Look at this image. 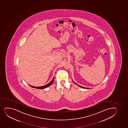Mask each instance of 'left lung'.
Wrapping results in <instances>:
<instances>
[{
	"instance_id": "left-lung-1",
	"label": "left lung",
	"mask_w": 128,
	"mask_h": 128,
	"mask_svg": "<svg viewBox=\"0 0 128 128\" xmlns=\"http://www.w3.org/2000/svg\"><path fill=\"white\" fill-rule=\"evenodd\" d=\"M75 83V84H76V85H78V86H80V87H81V88H84V89H89V88H85V87H82V86H80V85H79L78 84H76V83Z\"/></svg>"
}]
</instances>
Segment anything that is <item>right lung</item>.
<instances>
[{
    "label": "right lung",
    "instance_id": "add662e5",
    "mask_svg": "<svg viewBox=\"0 0 128 128\" xmlns=\"http://www.w3.org/2000/svg\"><path fill=\"white\" fill-rule=\"evenodd\" d=\"M54 77H53V78L52 79V80L48 84H47L46 85H44V86H41V87H34V86H31V85H30V86L32 87V88H37V89H44V88H46L47 87H49L50 85H51L53 83V82H54Z\"/></svg>",
    "mask_w": 128,
    "mask_h": 128
}]
</instances>
